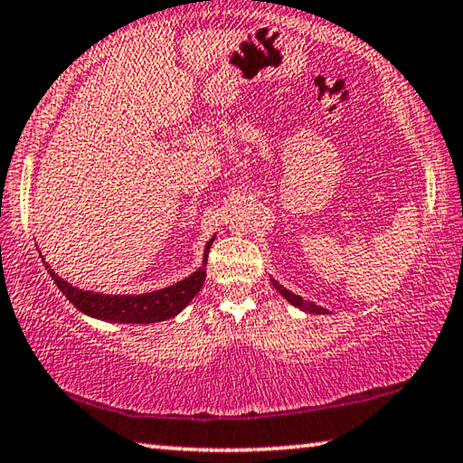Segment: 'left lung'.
<instances>
[{
  "label": "left lung",
  "mask_w": 463,
  "mask_h": 463,
  "mask_svg": "<svg viewBox=\"0 0 463 463\" xmlns=\"http://www.w3.org/2000/svg\"><path fill=\"white\" fill-rule=\"evenodd\" d=\"M271 284L276 286V289L278 292L286 298V300L289 302V304H294V307H298L300 310H304V312H310V315H325V308H320V307H317V304H312V302H308V300H304V298H300L298 294H294V292H289V289H286L284 286H279L276 279H271Z\"/></svg>",
  "instance_id": "1"
}]
</instances>
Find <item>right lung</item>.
<instances>
[{
	"mask_svg": "<svg viewBox=\"0 0 463 463\" xmlns=\"http://www.w3.org/2000/svg\"><path fill=\"white\" fill-rule=\"evenodd\" d=\"M214 237L206 242L203 249V263L200 269H195L190 278L177 281L174 286H167L156 292L148 294H98L90 292V289H80L65 279L59 278L57 273L51 269V265H44L49 269L54 284L61 289L69 302L73 304L77 310L91 318L108 320V323H127V325H148V323H161V320L174 318L179 315L187 304L194 300V296L200 292L206 279V261L208 250L213 245Z\"/></svg>",
	"mask_w": 463,
	"mask_h": 463,
	"instance_id": "1",
	"label": "right lung"
}]
</instances>
